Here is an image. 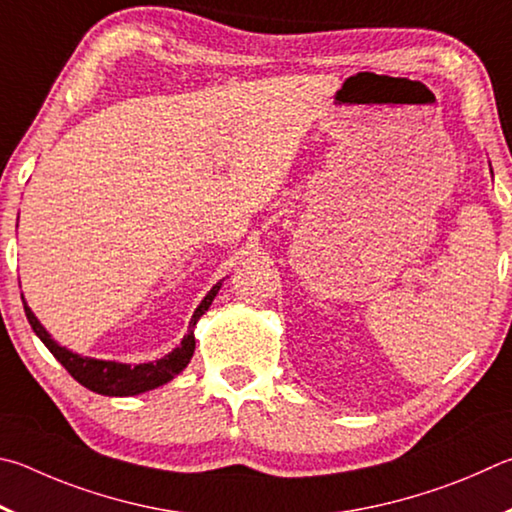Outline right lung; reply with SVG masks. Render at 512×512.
Wrapping results in <instances>:
<instances>
[{
    "mask_svg": "<svg viewBox=\"0 0 512 512\" xmlns=\"http://www.w3.org/2000/svg\"><path fill=\"white\" fill-rule=\"evenodd\" d=\"M220 288H222V281L215 283L209 290V294L202 299L200 306L195 308L191 324H188V333L184 335L182 344L173 348L168 355L161 357V360L143 362V364L94 360V357L71 353L69 348L60 346L58 342H53L51 335L47 333V328L40 324L38 317L33 315V310L26 306V301L24 299L22 301H24L26 319H29L33 333L42 339V344L49 348L51 355L56 357L62 366H65L71 378L83 384L85 389L101 393V396H139V393L152 391V389L161 387V384L170 382L175 375H179L186 369L195 353V335H193L195 324L200 321L204 312L209 310V306L213 303L215 294H218Z\"/></svg>",
    "mask_w": 512,
    "mask_h": 512,
    "instance_id": "obj_1",
    "label": "right lung"
}]
</instances>
